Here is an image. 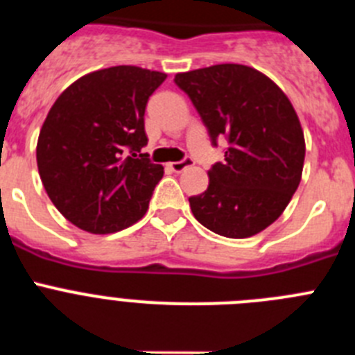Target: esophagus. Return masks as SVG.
<instances>
[{
  "label": "esophagus",
  "instance_id": "obj_1",
  "mask_svg": "<svg viewBox=\"0 0 355 355\" xmlns=\"http://www.w3.org/2000/svg\"><path fill=\"white\" fill-rule=\"evenodd\" d=\"M190 165H192V159L190 158H184V159H181V162L167 163V167L171 168L172 172H181V171H184L187 167H190Z\"/></svg>",
  "mask_w": 355,
  "mask_h": 355
}]
</instances>
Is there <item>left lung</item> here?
<instances>
[{"label":"left lung","mask_w":355,"mask_h":355,"mask_svg":"<svg viewBox=\"0 0 355 355\" xmlns=\"http://www.w3.org/2000/svg\"><path fill=\"white\" fill-rule=\"evenodd\" d=\"M213 144L227 137L225 162L190 197L200 224L225 238L261 233L283 215L302 180L306 140L299 115L277 83L258 69L218 64L178 72Z\"/></svg>","instance_id":"1"}]
</instances>
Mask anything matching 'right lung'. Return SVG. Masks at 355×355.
Returning <instances> with one entry per match:
<instances>
[{
    "label": "right lung",
    "instance_id": "1",
    "mask_svg": "<svg viewBox=\"0 0 355 355\" xmlns=\"http://www.w3.org/2000/svg\"><path fill=\"white\" fill-rule=\"evenodd\" d=\"M167 74L115 65L89 72L56 97L37 140L40 180L56 209L92 234L146 215L163 167L140 155L147 99Z\"/></svg>",
    "mask_w": 355,
    "mask_h": 355
}]
</instances>
